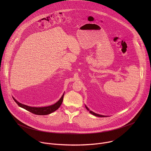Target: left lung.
I'll return each mask as SVG.
<instances>
[{
  "label": "left lung",
  "mask_w": 151,
  "mask_h": 151,
  "mask_svg": "<svg viewBox=\"0 0 151 151\" xmlns=\"http://www.w3.org/2000/svg\"><path fill=\"white\" fill-rule=\"evenodd\" d=\"M85 107H86V109H87L90 112V114H93V115H94V116H99V117H105V116H104V115H100V114H98L94 113V112H93V111H90V109L88 108V107L86 106V105H85Z\"/></svg>",
  "instance_id": "1"
}]
</instances>
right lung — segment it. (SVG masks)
<instances>
[{
	"label": "right lung",
	"instance_id": "obj_1",
	"mask_svg": "<svg viewBox=\"0 0 151 151\" xmlns=\"http://www.w3.org/2000/svg\"><path fill=\"white\" fill-rule=\"evenodd\" d=\"M64 94V93H63V96L60 99V100L57 102L54 103V104H52V105H50L48 106H45V107H31L29 106H27L26 104H23L22 103H20L14 97H13V99L14 100V101L17 103V104L19 107H22V108H23L34 114L39 115H46L51 114L52 112L55 111L56 110H57L59 108L63 102Z\"/></svg>",
	"mask_w": 151,
	"mask_h": 151
}]
</instances>
